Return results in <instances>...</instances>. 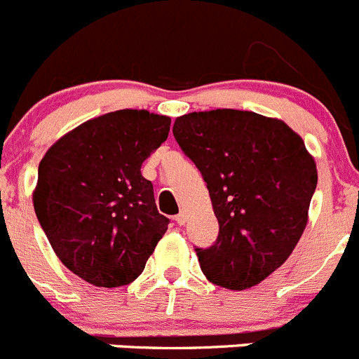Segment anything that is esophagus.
Here are the masks:
<instances>
[{"label": "esophagus", "mask_w": 359, "mask_h": 359, "mask_svg": "<svg viewBox=\"0 0 359 359\" xmlns=\"http://www.w3.org/2000/svg\"><path fill=\"white\" fill-rule=\"evenodd\" d=\"M186 219H187L186 212H179L175 216V223H177V225H184V223H186Z\"/></svg>", "instance_id": "34e87169"}]
</instances>
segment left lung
I'll return each mask as SVG.
<instances>
[{
    "instance_id": "8db88e82",
    "label": "left lung",
    "mask_w": 359,
    "mask_h": 359,
    "mask_svg": "<svg viewBox=\"0 0 359 359\" xmlns=\"http://www.w3.org/2000/svg\"><path fill=\"white\" fill-rule=\"evenodd\" d=\"M180 149L207 182L219 236L196 248L214 285H259L290 257L308 223L316 159L283 120L253 111L187 113L173 123Z\"/></svg>"
}]
</instances>
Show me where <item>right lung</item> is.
<instances>
[{"mask_svg":"<svg viewBox=\"0 0 359 359\" xmlns=\"http://www.w3.org/2000/svg\"><path fill=\"white\" fill-rule=\"evenodd\" d=\"M170 123L147 109L106 113L63 134L40 161V226L63 266L92 285H129L168 230L142 164Z\"/></svg>","mask_w":359,"mask_h":359,"instance_id":"1","label":"right lung"}]
</instances>
